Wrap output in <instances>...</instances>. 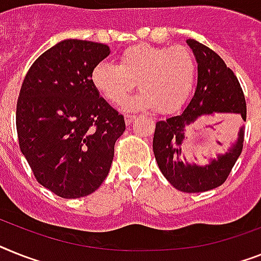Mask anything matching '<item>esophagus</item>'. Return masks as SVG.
<instances>
[{
  "instance_id": "1",
  "label": "esophagus",
  "mask_w": 261,
  "mask_h": 261,
  "mask_svg": "<svg viewBox=\"0 0 261 261\" xmlns=\"http://www.w3.org/2000/svg\"><path fill=\"white\" fill-rule=\"evenodd\" d=\"M124 117H125L126 125H129V124H132V121L136 118V116L135 115H125Z\"/></svg>"
}]
</instances>
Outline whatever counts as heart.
I'll return each mask as SVG.
<instances>
[{"label": "heart", "mask_w": 261, "mask_h": 261, "mask_svg": "<svg viewBox=\"0 0 261 261\" xmlns=\"http://www.w3.org/2000/svg\"><path fill=\"white\" fill-rule=\"evenodd\" d=\"M195 61L184 46L161 48L133 45L118 56V64L98 62L92 81L105 100L118 105L139 83V93L129 101V109L156 107L173 111L184 104L195 84Z\"/></svg>", "instance_id": "b5f03b06"}]
</instances>
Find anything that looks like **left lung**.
<instances>
[{"label": "left lung", "mask_w": 261, "mask_h": 261, "mask_svg": "<svg viewBox=\"0 0 261 261\" xmlns=\"http://www.w3.org/2000/svg\"><path fill=\"white\" fill-rule=\"evenodd\" d=\"M187 44L197 62V87L181 115L156 122L153 153L161 173L174 188L197 193L217 188L227 180L242 153L244 128H240L238 140L225 153L211 159L206 165L191 164L182 157L185 130L199 117L213 113H233L245 121L247 105L238 77L227 68L223 58L199 41L189 38Z\"/></svg>", "instance_id": "8db88e82"}]
</instances>
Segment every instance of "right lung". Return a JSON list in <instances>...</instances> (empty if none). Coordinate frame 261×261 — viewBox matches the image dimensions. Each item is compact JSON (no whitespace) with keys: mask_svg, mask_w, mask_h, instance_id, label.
<instances>
[{"mask_svg":"<svg viewBox=\"0 0 261 261\" xmlns=\"http://www.w3.org/2000/svg\"><path fill=\"white\" fill-rule=\"evenodd\" d=\"M108 45L64 40L42 53L23 79L16 125L21 152L42 187L64 199L93 193L111 169L125 130L92 81Z\"/></svg>","mask_w":261,"mask_h":261,"instance_id":"obj_1","label":"right lung"}]
</instances>
